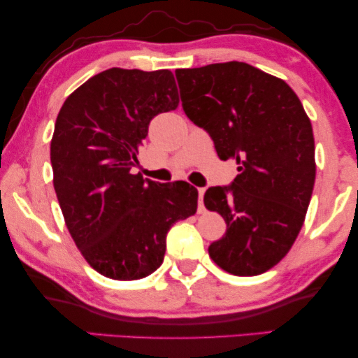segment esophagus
<instances>
[{
	"instance_id": "esophagus-1",
	"label": "esophagus",
	"mask_w": 358,
	"mask_h": 358,
	"mask_svg": "<svg viewBox=\"0 0 358 358\" xmlns=\"http://www.w3.org/2000/svg\"><path fill=\"white\" fill-rule=\"evenodd\" d=\"M203 194H205V189L200 187L199 189V213H203Z\"/></svg>"
}]
</instances>
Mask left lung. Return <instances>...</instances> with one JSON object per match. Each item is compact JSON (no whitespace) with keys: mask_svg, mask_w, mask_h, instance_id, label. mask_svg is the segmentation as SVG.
Returning a JSON list of instances; mask_svg holds the SVG:
<instances>
[{"mask_svg":"<svg viewBox=\"0 0 358 358\" xmlns=\"http://www.w3.org/2000/svg\"><path fill=\"white\" fill-rule=\"evenodd\" d=\"M185 115L212 136L239 174L203 203L227 222L208 254L223 271L252 277L277 266L300 233L316 178L313 127L295 91L243 62L176 70Z\"/></svg>","mask_w":358,"mask_h":358,"instance_id":"obj_1","label":"left lung"}]
</instances>
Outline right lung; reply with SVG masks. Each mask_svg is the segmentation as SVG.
Listing matches in <instances>:
<instances>
[{
	"instance_id": "obj_1",
	"label": "right lung",
	"mask_w": 358,
	"mask_h": 358,
	"mask_svg": "<svg viewBox=\"0 0 358 358\" xmlns=\"http://www.w3.org/2000/svg\"><path fill=\"white\" fill-rule=\"evenodd\" d=\"M178 106L169 70L110 68L73 91L58 112L53 187L73 241L101 275L138 280L153 273L169 228L197 212L194 185L159 184L130 171L151 119Z\"/></svg>"
}]
</instances>
